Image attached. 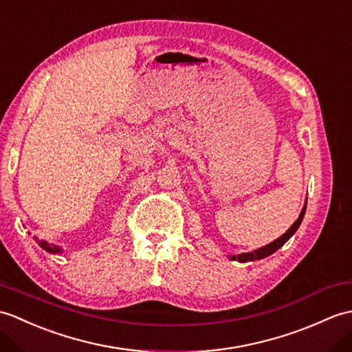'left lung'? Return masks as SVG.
Returning a JSON list of instances; mask_svg holds the SVG:
<instances>
[{"label":"left lung","instance_id":"1","mask_svg":"<svg viewBox=\"0 0 352 352\" xmlns=\"http://www.w3.org/2000/svg\"><path fill=\"white\" fill-rule=\"evenodd\" d=\"M306 206H307V201L305 202V207H303V210H301L298 219L291 225V228H289L287 232L279 236V239H276L274 241H272L270 244H265V246L259 248L256 250H252V252H248V253H240V255H230V259L239 261V263H249V261L264 259V258L272 255V253H274L277 249H280L283 244L287 243L291 239V236L296 234V231L298 230V226L301 225V220H303L305 213H306Z\"/></svg>","mask_w":352,"mask_h":352}]
</instances>
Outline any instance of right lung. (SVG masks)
Masks as SVG:
<instances>
[{
    "mask_svg": "<svg viewBox=\"0 0 352 352\" xmlns=\"http://www.w3.org/2000/svg\"><path fill=\"white\" fill-rule=\"evenodd\" d=\"M36 241L38 243V246L42 248V249H45L46 252H49V253H63V249L60 248V246H56V244H49L47 241H45V240H38V239H36Z\"/></svg>",
    "mask_w": 352,
    "mask_h": 352,
    "instance_id": "1",
    "label": "right lung"
}]
</instances>
